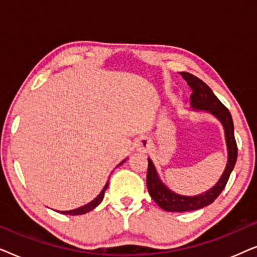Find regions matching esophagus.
Segmentation results:
<instances>
[{
	"mask_svg": "<svg viewBox=\"0 0 257 257\" xmlns=\"http://www.w3.org/2000/svg\"><path fill=\"white\" fill-rule=\"evenodd\" d=\"M135 145H136V149H137V151H138V152L145 153L151 149V145H152V144H151V140L149 138H146V137H143V138L137 140Z\"/></svg>",
	"mask_w": 257,
	"mask_h": 257,
	"instance_id": "34e87169",
	"label": "esophagus"
}]
</instances>
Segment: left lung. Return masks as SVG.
Listing matches in <instances>:
<instances>
[{
    "label": "left lung",
    "mask_w": 257,
    "mask_h": 257,
    "mask_svg": "<svg viewBox=\"0 0 257 257\" xmlns=\"http://www.w3.org/2000/svg\"><path fill=\"white\" fill-rule=\"evenodd\" d=\"M184 78L189 86L192 87L191 96V108L193 111H203L212 114L223 126L224 139L227 146V164L224 171L219 181L202 194L187 196L178 194L171 191L166 185L161 181L158 174L157 168L153 161L149 158V168H147V189L154 201L158 203L160 208L166 212H191L203 207L208 206L221 194L223 188L226 187L228 179L233 171L237 158V146L234 137V124L231 119L230 112L228 108L217 99L210 87L203 83L198 77L188 72H181Z\"/></svg>",
    "instance_id": "8db88e82"
}]
</instances>
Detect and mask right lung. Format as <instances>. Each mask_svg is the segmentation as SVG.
Instances as JSON below:
<instances>
[{"label":"right lung","mask_w":257,"mask_h":257,"mask_svg":"<svg viewBox=\"0 0 257 257\" xmlns=\"http://www.w3.org/2000/svg\"><path fill=\"white\" fill-rule=\"evenodd\" d=\"M125 161H126V159L122 160L121 163L118 165V166H120V165L124 164ZM118 166H117V167H118ZM107 187H108V180H107L106 184H105L103 191H101V192L99 193V194L97 195V198H94V199L92 200V201L87 203V205H84V206H82V207H79V208H76V209H72V210H58V213L65 214V215H83V214L89 213L90 210H92V209L96 208V207H97L98 205H99V203H100L101 201H103L105 191H106Z\"/></svg>","instance_id":"1"}]
</instances>
